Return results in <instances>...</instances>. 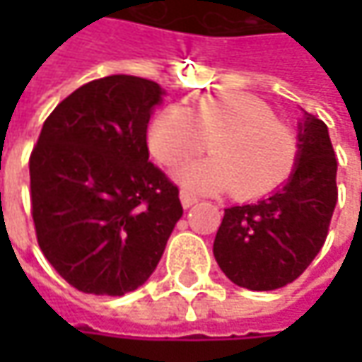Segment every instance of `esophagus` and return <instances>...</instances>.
I'll list each match as a JSON object with an SVG mask.
<instances>
[{
  "label": "esophagus",
  "instance_id": "34e87169",
  "mask_svg": "<svg viewBox=\"0 0 362 362\" xmlns=\"http://www.w3.org/2000/svg\"><path fill=\"white\" fill-rule=\"evenodd\" d=\"M179 197H181V205H183L185 209L197 203V197H195V195H191V193H189V191H185V189L179 193Z\"/></svg>",
  "mask_w": 362,
  "mask_h": 362
}]
</instances>
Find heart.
<instances>
[{
  "mask_svg": "<svg viewBox=\"0 0 362 362\" xmlns=\"http://www.w3.org/2000/svg\"><path fill=\"white\" fill-rule=\"evenodd\" d=\"M211 157L189 163L177 179L193 191L223 193L250 202L284 185L292 175L298 143L274 108L245 92L207 94L187 108L165 106L151 119L148 151L175 167L207 148Z\"/></svg>",
  "mask_w": 362,
  "mask_h": 362,
  "instance_id": "heart-1",
  "label": "heart"
}]
</instances>
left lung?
<instances>
[{
  "label": "left lung",
  "instance_id": "obj_1",
  "mask_svg": "<svg viewBox=\"0 0 362 362\" xmlns=\"http://www.w3.org/2000/svg\"><path fill=\"white\" fill-rule=\"evenodd\" d=\"M337 199V157L327 124L304 112L288 181L262 202L226 209L214 242L221 272L257 292L294 282L325 245Z\"/></svg>",
  "mask_w": 362,
  "mask_h": 362
}]
</instances>
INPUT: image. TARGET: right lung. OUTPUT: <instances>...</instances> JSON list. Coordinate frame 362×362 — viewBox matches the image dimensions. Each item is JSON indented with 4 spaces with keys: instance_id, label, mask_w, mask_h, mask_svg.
Listing matches in <instances>:
<instances>
[{
    "instance_id": "obj_1",
    "label": "right lung",
    "mask_w": 362,
    "mask_h": 362,
    "mask_svg": "<svg viewBox=\"0 0 362 362\" xmlns=\"http://www.w3.org/2000/svg\"><path fill=\"white\" fill-rule=\"evenodd\" d=\"M165 90L115 74L52 110L30 157L40 250L80 292L122 296L155 272L183 216L179 189L148 160L146 124Z\"/></svg>"
}]
</instances>
